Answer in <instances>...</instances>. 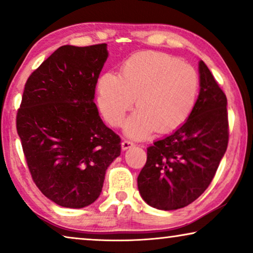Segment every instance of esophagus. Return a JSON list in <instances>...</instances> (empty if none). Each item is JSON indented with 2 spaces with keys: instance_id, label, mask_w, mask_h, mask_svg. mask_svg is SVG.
<instances>
[{
  "instance_id": "esophagus-1",
  "label": "esophagus",
  "mask_w": 253,
  "mask_h": 253,
  "mask_svg": "<svg viewBox=\"0 0 253 253\" xmlns=\"http://www.w3.org/2000/svg\"><path fill=\"white\" fill-rule=\"evenodd\" d=\"M121 145H122V150L126 151V150H127V148L132 147V146H133V143H131V141L124 139V140L122 141V144H121Z\"/></svg>"
}]
</instances>
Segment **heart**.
Returning a JSON list of instances; mask_svg holds the SVG:
<instances>
[{
    "instance_id": "b5f03b06",
    "label": "heart",
    "mask_w": 253,
    "mask_h": 253,
    "mask_svg": "<svg viewBox=\"0 0 253 253\" xmlns=\"http://www.w3.org/2000/svg\"><path fill=\"white\" fill-rule=\"evenodd\" d=\"M198 75L191 65L166 54H138L122 67V76L107 72L99 82V107L112 126H121L136 101L139 108L126 124L136 139L157 129H175L185 122L198 94Z\"/></svg>"
}]
</instances>
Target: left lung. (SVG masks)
I'll return each instance as SVG.
<instances>
[{
	"mask_svg": "<svg viewBox=\"0 0 253 253\" xmlns=\"http://www.w3.org/2000/svg\"><path fill=\"white\" fill-rule=\"evenodd\" d=\"M199 95L184 124L147 148L138 190L148 205L172 211L209 188L228 146L227 98L199 61Z\"/></svg>",
	"mask_w": 253,
	"mask_h": 253,
	"instance_id": "left-lung-1",
	"label": "left lung"
}]
</instances>
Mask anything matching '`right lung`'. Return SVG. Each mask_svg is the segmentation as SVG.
Returning <instances> with one entry per match:
<instances>
[{
	"instance_id": "1",
	"label": "right lung",
	"mask_w": 253,
	"mask_h": 253,
	"mask_svg": "<svg viewBox=\"0 0 253 253\" xmlns=\"http://www.w3.org/2000/svg\"><path fill=\"white\" fill-rule=\"evenodd\" d=\"M108 57L107 44L62 46L27 79L17 132L33 182L62 207L83 209L98 199L107 168L121 154V138L94 103Z\"/></svg>"
}]
</instances>
